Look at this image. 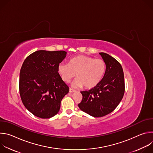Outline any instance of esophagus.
I'll list each match as a JSON object with an SVG mask.
<instances>
[{
  "mask_svg": "<svg viewBox=\"0 0 153 153\" xmlns=\"http://www.w3.org/2000/svg\"><path fill=\"white\" fill-rule=\"evenodd\" d=\"M69 91H70V93H73L75 92V90H73V89L70 88V90H69Z\"/></svg>",
  "mask_w": 153,
  "mask_h": 153,
  "instance_id": "obj_1",
  "label": "esophagus"
}]
</instances>
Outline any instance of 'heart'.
I'll use <instances>...</instances> for the list:
<instances>
[{"mask_svg": "<svg viewBox=\"0 0 153 153\" xmlns=\"http://www.w3.org/2000/svg\"><path fill=\"white\" fill-rule=\"evenodd\" d=\"M106 70V64L101 59L79 55L70 59V63H60L57 71L65 82L76 75L72 86L75 88L83 86L86 89L94 88L102 80Z\"/></svg>", "mask_w": 153, "mask_h": 153, "instance_id": "heart-1", "label": "heart"}]
</instances>
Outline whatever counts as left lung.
<instances>
[{
  "instance_id": "8db88e82",
  "label": "left lung",
  "mask_w": 153,
  "mask_h": 153,
  "mask_svg": "<svg viewBox=\"0 0 153 153\" xmlns=\"http://www.w3.org/2000/svg\"><path fill=\"white\" fill-rule=\"evenodd\" d=\"M106 64V70L100 82L94 88L81 91L80 110L94 117L105 116L113 111L125 93L124 74L120 63L114 57L100 53Z\"/></svg>"
}]
</instances>
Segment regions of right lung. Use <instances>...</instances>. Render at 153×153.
<instances>
[{
	"label": "right lung",
	"mask_w": 153,
	"mask_h": 153,
	"mask_svg": "<svg viewBox=\"0 0 153 153\" xmlns=\"http://www.w3.org/2000/svg\"><path fill=\"white\" fill-rule=\"evenodd\" d=\"M65 51L39 50L29 55L21 67L19 92L23 104L34 116L49 119L59 112L69 87L59 76V65Z\"/></svg>",
	"instance_id": "obj_1"
}]
</instances>
